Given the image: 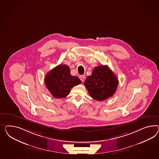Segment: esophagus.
I'll return each mask as SVG.
<instances>
[{
  "mask_svg": "<svg viewBox=\"0 0 159 159\" xmlns=\"http://www.w3.org/2000/svg\"><path fill=\"white\" fill-rule=\"evenodd\" d=\"M79 78H80V79L81 80V81L82 82H84V80H85V76H84V75H81V76H79Z\"/></svg>",
  "mask_w": 159,
  "mask_h": 159,
  "instance_id": "esophagus-1",
  "label": "esophagus"
}]
</instances>
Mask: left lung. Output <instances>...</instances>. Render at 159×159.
I'll return each mask as SVG.
<instances>
[{
  "mask_svg": "<svg viewBox=\"0 0 159 159\" xmlns=\"http://www.w3.org/2000/svg\"><path fill=\"white\" fill-rule=\"evenodd\" d=\"M118 84L117 76L111 69L105 65L95 67L84 82V86L91 97L100 101L113 96Z\"/></svg>",
  "mask_w": 159,
  "mask_h": 159,
  "instance_id": "1",
  "label": "left lung"
}]
</instances>
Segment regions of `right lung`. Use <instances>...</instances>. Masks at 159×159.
I'll use <instances>...</instances> for the list:
<instances>
[{"mask_svg": "<svg viewBox=\"0 0 159 159\" xmlns=\"http://www.w3.org/2000/svg\"><path fill=\"white\" fill-rule=\"evenodd\" d=\"M69 67L59 65L47 73L44 82L47 89L56 98L66 97L74 86L82 83L77 76H72Z\"/></svg>", "mask_w": 159, "mask_h": 159, "instance_id": "1", "label": "right lung"}]
</instances>
